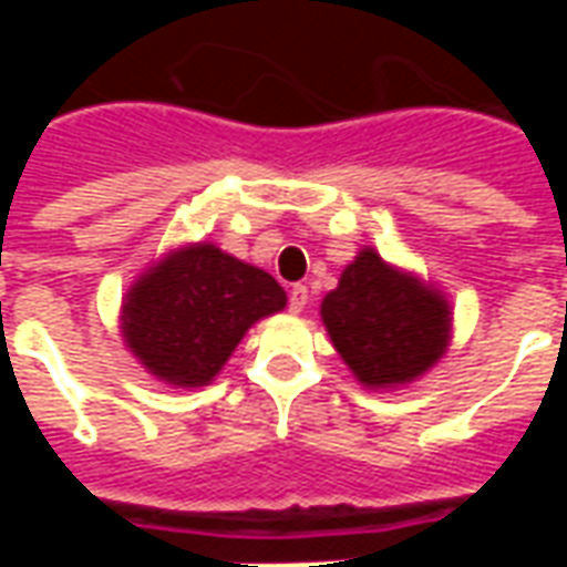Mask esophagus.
<instances>
[{"mask_svg": "<svg viewBox=\"0 0 567 567\" xmlns=\"http://www.w3.org/2000/svg\"><path fill=\"white\" fill-rule=\"evenodd\" d=\"M309 303V288L307 285H295L291 291H288V307H291V312H303Z\"/></svg>", "mask_w": 567, "mask_h": 567, "instance_id": "34e87169", "label": "esophagus"}]
</instances>
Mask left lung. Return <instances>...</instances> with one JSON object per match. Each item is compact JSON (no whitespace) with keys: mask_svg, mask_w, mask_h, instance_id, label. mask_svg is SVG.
I'll use <instances>...</instances> for the list:
<instances>
[{"mask_svg":"<svg viewBox=\"0 0 567 567\" xmlns=\"http://www.w3.org/2000/svg\"><path fill=\"white\" fill-rule=\"evenodd\" d=\"M321 319L358 382L392 389L416 380L450 337L446 300L364 248L324 297Z\"/></svg>","mask_w":567,"mask_h":567,"instance_id":"1","label":"left lung"}]
</instances>
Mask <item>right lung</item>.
I'll use <instances>...</instances> for the list:
<instances>
[{
  "label": "right lung",
  "mask_w": 567,
  "mask_h": 567,
  "mask_svg": "<svg viewBox=\"0 0 567 567\" xmlns=\"http://www.w3.org/2000/svg\"><path fill=\"white\" fill-rule=\"evenodd\" d=\"M285 307L282 285L215 246H190L133 285L124 340L142 364L173 385H206L243 333Z\"/></svg>",
  "instance_id": "1"
}]
</instances>
